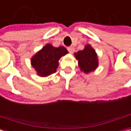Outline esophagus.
<instances>
[{"label":"esophagus","instance_id":"1","mask_svg":"<svg viewBox=\"0 0 131 131\" xmlns=\"http://www.w3.org/2000/svg\"><path fill=\"white\" fill-rule=\"evenodd\" d=\"M68 50L70 53H73L74 51V48L73 47H68Z\"/></svg>","mask_w":131,"mask_h":131}]
</instances>
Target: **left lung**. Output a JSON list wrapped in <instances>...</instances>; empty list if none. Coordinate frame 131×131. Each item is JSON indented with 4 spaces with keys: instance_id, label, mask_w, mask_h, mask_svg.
<instances>
[{
    "instance_id": "obj_1",
    "label": "left lung",
    "mask_w": 131,
    "mask_h": 131,
    "mask_svg": "<svg viewBox=\"0 0 131 131\" xmlns=\"http://www.w3.org/2000/svg\"><path fill=\"white\" fill-rule=\"evenodd\" d=\"M74 56L78 60L81 71L84 73L88 74L93 72L99 66L97 53L90 44L85 45L84 50L74 53Z\"/></svg>"
}]
</instances>
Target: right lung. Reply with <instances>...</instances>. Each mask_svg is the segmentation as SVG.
Returning a JSON list of instances; mask_svg holds the SVG:
<instances>
[{
	"label": "right lung",
	"instance_id": "right-lung-1",
	"mask_svg": "<svg viewBox=\"0 0 131 131\" xmlns=\"http://www.w3.org/2000/svg\"><path fill=\"white\" fill-rule=\"evenodd\" d=\"M64 47H55L47 43L31 58V65L40 77H47L57 72L60 58L68 53Z\"/></svg>",
	"mask_w": 131,
	"mask_h": 131
}]
</instances>
